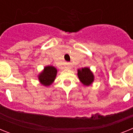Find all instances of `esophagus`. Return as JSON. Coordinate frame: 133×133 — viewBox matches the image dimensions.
<instances>
[{
  "label": "esophagus",
  "mask_w": 133,
  "mask_h": 133,
  "mask_svg": "<svg viewBox=\"0 0 133 133\" xmlns=\"http://www.w3.org/2000/svg\"><path fill=\"white\" fill-rule=\"evenodd\" d=\"M71 67H72V64H71V63H66V69H70Z\"/></svg>",
  "instance_id": "1"
}]
</instances>
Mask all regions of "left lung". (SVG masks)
<instances>
[{
	"label": "left lung",
	"instance_id": "1",
	"mask_svg": "<svg viewBox=\"0 0 133 133\" xmlns=\"http://www.w3.org/2000/svg\"><path fill=\"white\" fill-rule=\"evenodd\" d=\"M78 77L84 85H90L94 81V76L90 69L87 67L78 70Z\"/></svg>",
	"mask_w": 133,
	"mask_h": 133
}]
</instances>
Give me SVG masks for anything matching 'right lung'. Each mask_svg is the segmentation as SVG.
I'll return each mask as SVG.
<instances>
[{"mask_svg":"<svg viewBox=\"0 0 133 133\" xmlns=\"http://www.w3.org/2000/svg\"><path fill=\"white\" fill-rule=\"evenodd\" d=\"M56 72H57V70L56 68L54 66H46L44 70L38 76L39 81L43 85H50V84H52L55 80Z\"/></svg>","mask_w":133,"mask_h":133,"instance_id":"right-lung-1","label":"right lung"}]
</instances>
